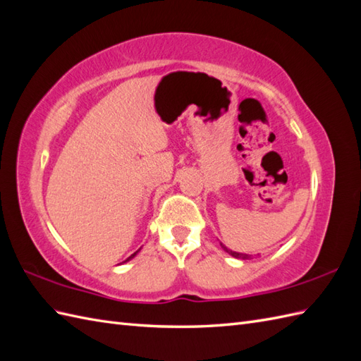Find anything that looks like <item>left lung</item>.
Instances as JSON below:
<instances>
[{
  "label": "left lung",
  "instance_id": "1",
  "mask_svg": "<svg viewBox=\"0 0 361 361\" xmlns=\"http://www.w3.org/2000/svg\"><path fill=\"white\" fill-rule=\"evenodd\" d=\"M221 245V248H224L226 252H228V255H231L233 257H235V259H251V256L250 255H243V252H235V251H233V250H229V248H226L225 247V245L224 243H220Z\"/></svg>",
  "mask_w": 361,
  "mask_h": 361
}]
</instances>
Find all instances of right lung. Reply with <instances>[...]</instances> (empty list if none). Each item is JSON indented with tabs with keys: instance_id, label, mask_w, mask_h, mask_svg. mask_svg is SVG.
<instances>
[{
	"instance_id": "right-lung-1",
	"label": "right lung",
	"mask_w": 361,
	"mask_h": 361,
	"mask_svg": "<svg viewBox=\"0 0 361 361\" xmlns=\"http://www.w3.org/2000/svg\"><path fill=\"white\" fill-rule=\"evenodd\" d=\"M136 252H137V251H136ZM136 252H133V255H132V256H130L128 259H126V260H124V262H128V260H130V259H133V257L136 256Z\"/></svg>"
}]
</instances>
